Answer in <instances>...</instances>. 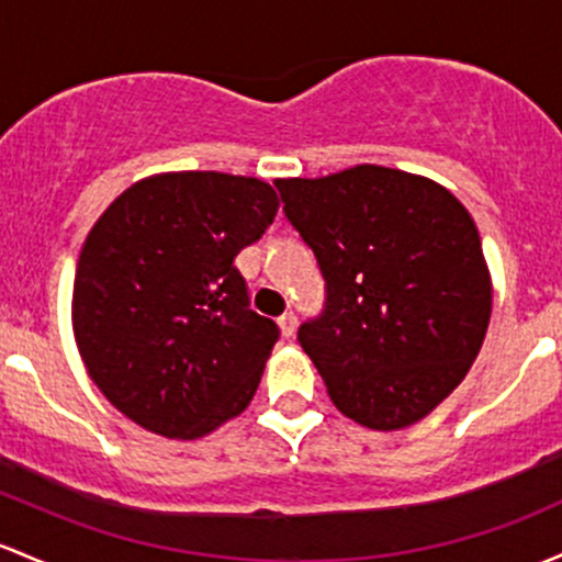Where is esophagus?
<instances>
[{
	"label": "esophagus",
	"mask_w": 562,
	"mask_h": 562,
	"mask_svg": "<svg viewBox=\"0 0 562 562\" xmlns=\"http://www.w3.org/2000/svg\"><path fill=\"white\" fill-rule=\"evenodd\" d=\"M295 325H299V317H295L293 312H285L280 317V330H282V336H288L291 338L293 333H295Z\"/></svg>",
	"instance_id": "1"
}]
</instances>
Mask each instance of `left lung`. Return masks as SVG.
I'll return each mask as SVG.
<instances>
[{
	"label": "left lung",
	"mask_w": 562,
	"mask_h": 562,
	"mask_svg": "<svg viewBox=\"0 0 562 562\" xmlns=\"http://www.w3.org/2000/svg\"><path fill=\"white\" fill-rule=\"evenodd\" d=\"M274 187L325 280L299 344L333 405L368 429L411 427L461 384L488 330L472 215L440 183L379 165Z\"/></svg>",
	"instance_id": "obj_1"
}]
</instances>
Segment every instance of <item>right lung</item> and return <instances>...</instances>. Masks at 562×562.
I'll use <instances>...</instances> for the list:
<instances>
[{"label": "right lung", "mask_w": 562, "mask_h": 562, "mask_svg": "<svg viewBox=\"0 0 562 562\" xmlns=\"http://www.w3.org/2000/svg\"><path fill=\"white\" fill-rule=\"evenodd\" d=\"M277 191L226 172H165L122 191L74 274V336L116 411L165 437L248 408L280 338L234 267L274 221Z\"/></svg>", "instance_id": "1"}]
</instances>
